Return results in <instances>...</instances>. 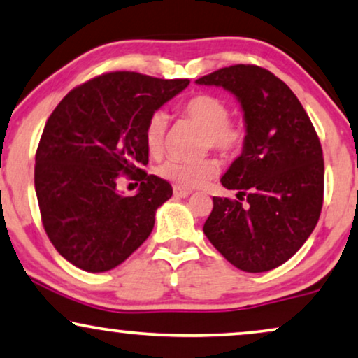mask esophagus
Returning <instances> with one entry per match:
<instances>
[{"label":"esophagus","mask_w":358,"mask_h":358,"mask_svg":"<svg viewBox=\"0 0 358 358\" xmlns=\"http://www.w3.org/2000/svg\"><path fill=\"white\" fill-rule=\"evenodd\" d=\"M173 194L176 198H187L192 194V189H187V188H182V187H173Z\"/></svg>","instance_id":"obj_1"}]
</instances>
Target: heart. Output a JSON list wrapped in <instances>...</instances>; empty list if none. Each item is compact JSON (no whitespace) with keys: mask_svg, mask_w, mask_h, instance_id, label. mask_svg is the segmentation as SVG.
I'll return each instance as SVG.
<instances>
[{"mask_svg":"<svg viewBox=\"0 0 358 358\" xmlns=\"http://www.w3.org/2000/svg\"><path fill=\"white\" fill-rule=\"evenodd\" d=\"M180 114L205 130L203 147L215 150L223 157H236L246 142V129L236 120H229V107L221 97L213 94H196L180 103ZM169 117L157 110L148 117L145 125V143L152 155L164 152ZM220 165L213 158L198 162L166 160L158 166L162 178L182 188H196L218 175Z\"/></svg>","mask_w":358,"mask_h":358,"instance_id":"obj_1","label":"heart"}]
</instances>
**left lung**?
I'll list each match as a JSON object with an SVG mask.
<instances>
[{
  "mask_svg": "<svg viewBox=\"0 0 358 358\" xmlns=\"http://www.w3.org/2000/svg\"><path fill=\"white\" fill-rule=\"evenodd\" d=\"M241 103L243 152L221 178L238 198H213L203 231L226 259L264 273L299 251L317 224L324 201V158L314 125L296 94L259 66L223 67L196 79Z\"/></svg>",
  "mask_w": 358,
  "mask_h": 358,
  "instance_id": "1",
  "label": "left lung"
}]
</instances>
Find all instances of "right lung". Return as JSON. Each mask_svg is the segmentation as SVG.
<instances>
[{"label": "right lung", "mask_w": 358, "mask_h": 358, "mask_svg": "<svg viewBox=\"0 0 358 358\" xmlns=\"http://www.w3.org/2000/svg\"><path fill=\"white\" fill-rule=\"evenodd\" d=\"M189 84L138 72H108L57 103L36 152L41 220L59 255L87 273L122 264L150 236L157 208L173 193L148 175V117ZM120 174L141 182L134 197L116 192Z\"/></svg>", "instance_id": "1"}]
</instances>
